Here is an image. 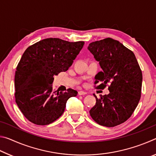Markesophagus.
Masks as SVG:
<instances>
[{"instance_id":"34e87169","label":"esophagus","mask_w":156,"mask_h":156,"mask_svg":"<svg viewBox=\"0 0 156 156\" xmlns=\"http://www.w3.org/2000/svg\"><path fill=\"white\" fill-rule=\"evenodd\" d=\"M87 94V92L84 91H78V95H80V96H82V95H85Z\"/></svg>"}]
</instances>
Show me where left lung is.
Wrapping results in <instances>:
<instances>
[{
    "mask_svg": "<svg viewBox=\"0 0 156 156\" xmlns=\"http://www.w3.org/2000/svg\"><path fill=\"white\" fill-rule=\"evenodd\" d=\"M88 49L102 72L95 76V87L109 94L96 97V105L89 111L98 125L113 127L125 122L138 106L141 96L142 73L133 52L111 38L92 42Z\"/></svg>",
    "mask_w": 156,
    "mask_h": 156,
    "instance_id": "8db88e82",
    "label": "left lung"
}]
</instances>
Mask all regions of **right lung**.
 I'll list each match as a JSON object with an SVG mask.
<instances>
[{"label": "right lung", "mask_w": 156, "mask_h": 156, "mask_svg": "<svg viewBox=\"0 0 156 156\" xmlns=\"http://www.w3.org/2000/svg\"><path fill=\"white\" fill-rule=\"evenodd\" d=\"M84 44L60 38L43 39L27 48L15 72V99L27 119L37 125H47L60 118L67 100L77 96L72 89L54 91V76L71 67Z\"/></svg>", "instance_id": "right-lung-1"}]
</instances>
